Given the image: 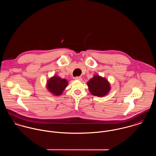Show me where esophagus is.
I'll return each mask as SVG.
<instances>
[{
	"label": "esophagus",
	"instance_id": "obj_1",
	"mask_svg": "<svg viewBox=\"0 0 156 156\" xmlns=\"http://www.w3.org/2000/svg\"><path fill=\"white\" fill-rule=\"evenodd\" d=\"M76 80H80V81H81L82 80V78L81 77H76L75 78H74Z\"/></svg>",
	"mask_w": 156,
	"mask_h": 156
}]
</instances>
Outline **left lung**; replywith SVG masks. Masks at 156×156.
Here are the masks:
<instances>
[{
  "label": "left lung",
  "mask_w": 156,
  "mask_h": 156,
  "mask_svg": "<svg viewBox=\"0 0 156 156\" xmlns=\"http://www.w3.org/2000/svg\"><path fill=\"white\" fill-rule=\"evenodd\" d=\"M90 92L95 96L100 97L107 95L111 90V85L108 80L99 75H94L87 82Z\"/></svg>",
  "instance_id": "8db88e82"
}]
</instances>
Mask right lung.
Instances as JSON below:
<instances>
[{
  "instance_id": "1",
  "label": "right lung",
  "mask_w": 156,
  "mask_h": 156,
  "mask_svg": "<svg viewBox=\"0 0 156 156\" xmlns=\"http://www.w3.org/2000/svg\"><path fill=\"white\" fill-rule=\"evenodd\" d=\"M68 85L66 79H62L58 76H54L47 82V88L53 95L58 96L63 93Z\"/></svg>"
}]
</instances>
